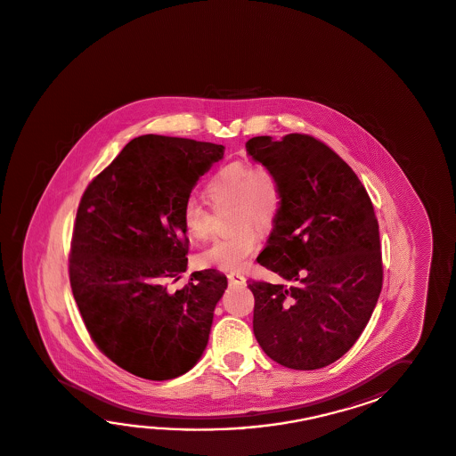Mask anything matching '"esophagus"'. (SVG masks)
<instances>
[{"label":"esophagus","mask_w":456,"mask_h":456,"mask_svg":"<svg viewBox=\"0 0 456 456\" xmlns=\"http://www.w3.org/2000/svg\"><path fill=\"white\" fill-rule=\"evenodd\" d=\"M227 278L231 281V284H235V286H245V282H247L245 276L239 274V273H229Z\"/></svg>","instance_id":"esophagus-1"}]
</instances>
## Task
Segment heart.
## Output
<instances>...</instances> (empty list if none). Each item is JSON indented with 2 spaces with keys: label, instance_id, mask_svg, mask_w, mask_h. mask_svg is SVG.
Returning <instances> with one entry per match:
<instances>
[{
  "label": "heart",
  "instance_id": "1",
  "mask_svg": "<svg viewBox=\"0 0 456 456\" xmlns=\"http://www.w3.org/2000/svg\"><path fill=\"white\" fill-rule=\"evenodd\" d=\"M205 195L214 208L233 205V232L208 247L200 261L225 273L248 266L253 251L261 242L260 229H270L282 209V190L271 168L250 160H233L214 172L206 182ZM186 233L205 240L211 233V214L196 200H188L182 209Z\"/></svg>",
  "mask_w": 456,
  "mask_h": 456
}]
</instances>
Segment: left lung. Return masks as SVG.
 Masks as SVG:
<instances>
[{
    "instance_id": "obj_1",
    "label": "left lung",
    "mask_w": 456,
    "mask_h": 456,
    "mask_svg": "<svg viewBox=\"0 0 456 456\" xmlns=\"http://www.w3.org/2000/svg\"><path fill=\"white\" fill-rule=\"evenodd\" d=\"M247 154L271 168L282 209L260 263L282 284L250 281L253 333L274 362L315 370L362 335L380 297V233L361 180L308 134L256 136Z\"/></svg>"
}]
</instances>
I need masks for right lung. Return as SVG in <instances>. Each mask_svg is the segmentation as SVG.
I'll return each mask as SVG.
<instances>
[{"mask_svg": "<svg viewBox=\"0 0 456 456\" xmlns=\"http://www.w3.org/2000/svg\"><path fill=\"white\" fill-rule=\"evenodd\" d=\"M223 158L221 144L144 134L81 198L69 255L73 296L95 346L141 379H175L205 353L227 278L195 271L175 292L168 279L188 263L183 205Z\"/></svg>", "mask_w": 456, "mask_h": 456, "instance_id": "right-lung-1", "label": "right lung"}]
</instances>
